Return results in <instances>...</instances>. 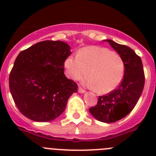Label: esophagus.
I'll list each match as a JSON object with an SVG mask.
<instances>
[{
	"instance_id": "1",
	"label": "esophagus",
	"mask_w": 156,
	"mask_h": 156,
	"mask_svg": "<svg viewBox=\"0 0 156 156\" xmlns=\"http://www.w3.org/2000/svg\"><path fill=\"white\" fill-rule=\"evenodd\" d=\"M78 92H79V93H81V94L85 93V90H83V88L79 87V88H78Z\"/></svg>"
}]
</instances>
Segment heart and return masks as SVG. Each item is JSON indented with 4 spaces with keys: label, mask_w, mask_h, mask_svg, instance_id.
Masks as SVG:
<instances>
[{
    "label": "heart",
    "mask_w": 156,
    "mask_h": 156,
    "mask_svg": "<svg viewBox=\"0 0 156 156\" xmlns=\"http://www.w3.org/2000/svg\"><path fill=\"white\" fill-rule=\"evenodd\" d=\"M65 67L69 76L74 80L81 79L87 70L88 83L100 94L115 90L122 81L125 72L124 62L119 54L98 46L83 48L76 57L67 58Z\"/></svg>",
    "instance_id": "1"
}]
</instances>
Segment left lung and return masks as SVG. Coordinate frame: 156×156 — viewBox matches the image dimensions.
Wrapping results in <instances>:
<instances>
[{
	"label": "left lung",
	"instance_id": "1",
	"mask_svg": "<svg viewBox=\"0 0 156 156\" xmlns=\"http://www.w3.org/2000/svg\"><path fill=\"white\" fill-rule=\"evenodd\" d=\"M119 54L125 66L120 85L108 94L99 96L97 105L89 108L95 119L112 123L124 118L137 105L144 85V73L140 58L131 48L112 40H105Z\"/></svg>",
	"mask_w": 156,
	"mask_h": 156
}]
</instances>
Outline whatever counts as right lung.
<instances>
[{
  "label": "right lung",
  "mask_w": 156,
  "mask_h": 156,
  "mask_svg": "<svg viewBox=\"0 0 156 156\" xmlns=\"http://www.w3.org/2000/svg\"><path fill=\"white\" fill-rule=\"evenodd\" d=\"M69 45L44 41L22 51L9 76L12 98L21 113L36 122H49L62 113L77 84L64 74Z\"/></svg>",
  "instance_id": "right-lung-1"
}]
</instances>
